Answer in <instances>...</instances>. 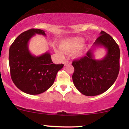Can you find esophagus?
Segmentation results:
<instances>
[{"label":"esophagus","mask_w":129,"mask_h":129,"mask_svg":"<svg viewBox=\"0 0 129 129\" xmlns=\"http://www.w3.org/2000/svg\"><path fill=\"white\" fill-rule=\"evenodd\" d=\"M63 64H64L65 66H68V65H71V62H69V60H65L64 62H63Z\"/></svg>","instance_id":"1"}]
</instances>
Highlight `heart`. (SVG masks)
I'll use <instances>...</instances> for the list:
<instances>
[{
	"label": "heart",
	"mask_w": 129,
	"mask_h": 129,
	"mask_svg": "<svg viewBox=\"0 0 129 129\" xmlns=\"http://www.w3.org/2000/svg\"><path fill=\"white\" fill-rule=\"evenodd\" d=\"M85 40L80 37H75L63 40L60 44V48L66 54H72L75 52V57H81L84 54V50L82 47L84 44ZM58 54H61L59 50H57Z\"/></svg>",
	"instance_id": "obj_1"
}]
</instances>
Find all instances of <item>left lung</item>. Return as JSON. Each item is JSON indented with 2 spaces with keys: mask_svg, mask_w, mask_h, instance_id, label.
Instances as JSON below:
<instances>
[{
  "mask_svg": "<svg viewBox=\"0 0 129 129\" xmlns=\"http://www.w3.org/2000/svg\"><path fill=\"white\" fill-rule=\"evenodd\" d=\"M104 46L107 50L101 60L94 59L93 47ZM86 55L72 62V80L78 90L86 96H95L107 90L117 78L120 69V49L114 39L104 31L93 43Z\"/></svg>",
  "mask_w": 129,
  "mask_h": 129,
  "instance_id": "8db88e82",
  "label": "left lung"
}]
</instances>
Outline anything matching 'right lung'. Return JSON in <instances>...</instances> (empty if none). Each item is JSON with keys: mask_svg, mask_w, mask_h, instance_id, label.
<instances>
[{"mask_svg": "<svg viewBox=\"0 0 129 129\" xmlns=\"http://www.w3.org/2000/svg\"><path fill=\"white\" fill-rule=\"evenodd\" d=\"M36 34L46 36L45 31L32 28L19 35L9 49L10 76L17 87L26 93L37 95L54 84L63 64L53 63L50 53L34 55L28 50V41Z\"/></svg>", "mask_w": 129, "mask_h": 129, "instance_id": "add662e5", "label": "right lung"}]
</instances>
